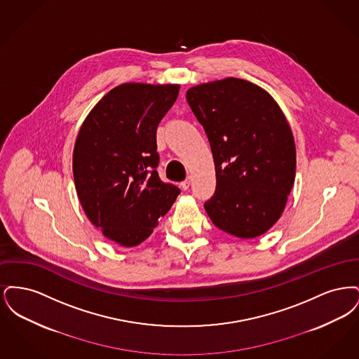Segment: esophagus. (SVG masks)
<instances>
[{
    "label": "esophagus",
    "mask_w": 359,
    "mask_h": 359,
    "mask_svg": "<svg viewBox=\"0 0 359 359\" xmlns=\"http://www.w3.org/2000/svg\"><path fill=\"white\" fill-rule=\"evenodd\" d=\"M189 184H191V180H189V177H187L186 180H183V182L180 183V187L183 188V189H188Z\"/></svg>",
    "instance_id": "34e87169"
}]
</instances>
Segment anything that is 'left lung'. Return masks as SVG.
<instances>
[{
    "instance_id": "left-lung-1",
    "label": "left lung",
    "mask_w": 359,
    "mask_h": 359,
    "mask_svg": "<svg viewBox=\"0 0 359 359\" xmlns=\"http://www.w3.org/2000/svg\"><path fill=\"white\" fill-rule=\"evenodd\" d=\"M187 102L205 129L217 187L205 203L212 223L238 238H255L280 218L294 182L296 148L273 98L248 81L195 86Z\"/></svg>"
}]
</instances>
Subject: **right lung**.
Segmentation results:
<instances>
[{"label":"right lung","mask_w":359,"mask_h":359,"mask_svg":"<svg viewBox=\"0 0 359 359\" xmlns=\"http://www.w3.org/2000/svg\"><path fill=\"white\" fill-rule=\"evenodd\" d=\"M177 85L125 83L110 90L76 137L72 171L81 205L106 238L132 248L148 238L180 188L158 172L156 132Z\"/></svg>","instance_id":"right-lung-1"}]
</instances>
